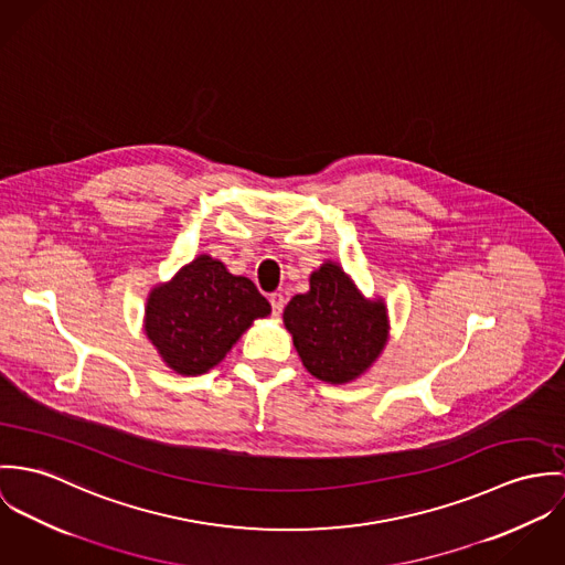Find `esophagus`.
<instances>
[{
    "instance_id": "obj_1",
    "label": "esophagus",
    "mask_w": 565,
    "mask_h": 565,
    "mask_svg": "<svg viewBox=\"0 0 565 565\" xmlns=\"http://www.w3.org/2000/svg\"><path fill=\"white\" fill-rule=\"evenodd\" d=\"M270 306H273V313H275V316H279V313L284 312V306H286L284 295H281V292L270 295Z\"/></svg>"
}]
</instances>
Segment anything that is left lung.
<instances>
[{"label": "left lung", "instance_id": "8db88e82", "mask_svg": "<svg viewBox=\"0 0 565 565\" xmlns=\"http://www.w3.org/2000/svg\"><path fill=\"white\" fill-rule=\"evenodd\" d=\"M284 324L310 375L342 385L371 371L390 338L383 299H366L338 262L310 275V290L284 310Z\"/></svg>", "mask_w": 565, "mask_h": 565}]
</instances>
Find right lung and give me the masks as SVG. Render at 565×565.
Listing matches in <instances>:
<instances>
[{
  "label": "right lung",
  "instance_id": "add662e5",
  "mask_svg": "<svg viewBox=\"0 0 565 565\" xmlns=\"http://www.w3.org/2000/svg\"><path fill=\"white\" fill-rule=\"evenodd\" d=\"M268 313L270 303L249 277L201 253L151 288L142 327L171 371L196 376L218 366L253 320Z\"/></svg>",
  "mask_w": 565,
  "mask_h": 565
}]
</instances>
